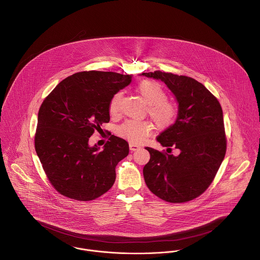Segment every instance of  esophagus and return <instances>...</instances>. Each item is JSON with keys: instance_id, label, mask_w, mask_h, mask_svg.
Returning a JSON list of instances; mask_svg holds the SVG:
<instances>
[{"instance_id": "esophagus-1", "label": "esophagus", "mask_w": 260, "mask_h": 260, "mask_svg": "<svg viewBox=\"0 0 260 260\" xmlns=\"http://www.w3.org/2000/svg\"><path fill=\"white\" fill-rule=\"evenodd\" d=\"M129 148L131 151H136L138 149H140V145H137V144H134V143H130L129 144Z\"/></svg>"}]
</instances>
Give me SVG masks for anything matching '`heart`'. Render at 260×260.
Returning <instances> with one entry per match:
<instances>
[{
	"label": "heart",
	"mask_w": 260,
	"mask_h": 260,
	"mask_svg": "<svg viewBox=\"0 0 260 260\" xmlns=\"http://www.w3.org/2000/svg\"><path fill=\"white\" fill-rule=\"evenodd\" d=\"M137 92L142 101L148 105L147 112L159 127H166L173 121L175 109L166 100V93L160 84L153 81H144L137 87ZM121 96L122 94L118 92L110 101L109 111L112 115L119 113ZM118 132L122 137L133 143H141L152 133V126L145 121L129 120L119 128Z\"/></svg>",
	"instance_id": "obj_1"
}]
</instances>
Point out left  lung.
I'll use <instances>...</instances> for the list:
<instances>
[{
  "label": "left lung",
  "mask_w": 260,
  "mask_h": 260,
  "mask_svg": "<svg viewBox=\"0 0 260 260\" xmlns=\"http://www.w3.org/2000/svg\"><path fill=\"white\" fill-rule=\"evenodd\" d=\"M143 76L160 80L178 104L175 122L156 140L164 154L146 147L150 160L143 168L145 183L159 198L172 203L190 201L202 194L214 179L226 152L222 108L218 100L193 78L155 71Z\"/></svg>",
  "instance_id": "8db88e82"
}]
</instances>
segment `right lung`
Returning <instances> with one entry per match:
<instances>
[{"mask_svg":"<svg viewBox=\"0 0 260 260\" xmlns=\"http://www.w3.org/2000/svg\"><path fill=\"white\" fill-rule=\"evenodd\" d=\"M132 75L85 71L60 82L38 113L35 148L51 184L79 201L98 198L111 188L115 168L129 153L126 140L112 135L103 150L89 138L110 121L113 96Z\"/></svg>","mask_w":260,"mask_h":260,"instance_id":"1","label":"right lung"}]
</instances>
